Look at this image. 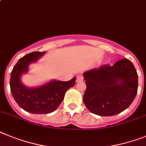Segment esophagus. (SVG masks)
<instances>
[{
	"label": "esophagus",
	"instance_id": "esophagus-1",
	"mask_svg": "<svg viewBox=\"0 0 146 146\" xmlns=\"http://www.w3.org/2000/svg\"><path fill=\"white\" fill-rule=\"evenodd\" d=\"M83 80V76L81 75V74H79V75H78L76 76V82H82V81Z\"/></svg>",
	"mask_w": 146,
	"mask_h": 146
}]
</instances>
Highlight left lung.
<instances>
[{
	"label": "left lung",
	"instance_id": "1",
	"mask_svg": "<svg viewBox=\"0 0 146 146\" xmlns=\"http://www.w3.org/2000/svg\"><path fill=\"white\" fill-rule=\"evenodd\" d=\"M86 90L83 101L94 114L110 117L129 107L137 94L138 76L130 60L102 66L84 73Z\"/></svg>",
	"mask_w": 146,
	"mask_h": 146
}]
</instances>
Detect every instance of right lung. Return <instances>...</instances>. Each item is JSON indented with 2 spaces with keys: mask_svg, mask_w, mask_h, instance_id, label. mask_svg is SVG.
<instances>
[{
  "mask_svg": "<svg viewBox=\"0 0 146 146\" xmlns=\"http://www.w3.org/2000/svg\"><path fill=\"white\" fill-rule=\"evenodd\" d=\"M45 52H33L18 60L13 67L10 77V90L18 105L31 113H50L56 110L63 101L64 94L75 85L76 77L67 82L52 80L36 88L23 84L21 76L27 73L29 64L36 62Z\"/></svg>",
  "mask_w": 146,
  "mask_h": 146,
  "instance_id": "obj_1",
  "label": "right lung"
}]
</instances>
